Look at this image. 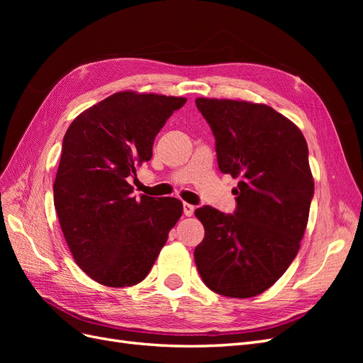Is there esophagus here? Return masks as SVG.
I'll return each mask as SVG.
<instances>
[{
  "label": "esophagus",
  "instance_id": "esophagus-1",
  "mask_svg": "<svg viewBox=\"0 0 363 363\" xmlns=\"http://www.w3.org/2000/svg\"><path fill=\"white\" fill-rule=\"evenodd\" d=\"M183 212L186 216H192L194 212H195V207L189 203H183Z\"/></svg>",
  "mask_w": 363,
  "mask_h": 363
}]
</instances>
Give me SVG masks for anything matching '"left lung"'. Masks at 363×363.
<instances>
[{
	"instance_id": "left-lung-1",
	"label": "left lung",
	"mask_w": 363,
	"mask_h": 363,
	"mask_svg": "<svg viewBox=\"0 0 363 363\" xmlns=\"http://www.w3.org/2000/svg\"><path fill=\"white\" fill-rule=\"evenodd\" d=\"M215 136L219 171L240 177L233 213L203 206L204 239L194 257L208 289L250 298L289 268L309 219L313 177L300 128L272 107L196 98Z\"/></svg>"
}]
</instances>
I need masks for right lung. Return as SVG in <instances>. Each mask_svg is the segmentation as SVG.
<instances>
[{
	"instance_id": "1",
	"label": "right lung",
	"mask_w": 363,
	"mask_h": 363,
	"mask_svg": "<svg viewBox=\"0 0 363 363\" xmlns=\"http://www.w3.org/2000/svg\"><path fill=\"white\" fill-rule=\"evenodd\" d=\"M186 98L118 92L77 116L63 138L54 207L74 260L92 280L125 288L144 280L183 213L172 196L131 194L167 119Z\"/></svg>"
}]
</instances>
